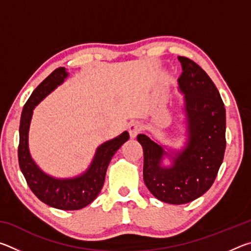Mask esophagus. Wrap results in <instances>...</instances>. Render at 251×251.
I'll use <instances>...</instances> for the list:
<instances>
[{
  "instance_id": "esophagus-1",
  "label": "esophagus",
  "mask_w": 251,
  "mask_h": 251,
  "mask_svg": "<svg viewBox=\"0 0 251 251\" xmlns=\"http://www.w3.org/2000/svg\"><path fill=\"white\" fill-rule=\"evenodd\" d=\"M139 130H141V125H139L138 123H131V124L128 127V131H129L130 138H135L136 136L138 135Z\"/></svg>"
}]
</instances>
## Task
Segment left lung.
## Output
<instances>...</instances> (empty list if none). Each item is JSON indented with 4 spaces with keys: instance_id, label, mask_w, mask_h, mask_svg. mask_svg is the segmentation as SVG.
Instances as JSON below:
<instances>
[{
    "instance_id": "8db88e82",
    "label": "left lung",
    "mask_w": 251,
    "mask_h": 251,
    "mask_svg": "<svg viewBox=\"0 0 251 251\" xmlns=\"http://www.w3.org/2000/svg\"><path fill=\"white\" fill-rule=\"evenodd\" d=\"M178 78L184 95L187 142L180 151L169 150L145 134L137 141L144 151V181L159 201L181 205L195 201L214 184L226 150V109L215 84L192 59L178 56ZM167 156L172 164L165 167Z\"/></svg>"
}]
</instances>
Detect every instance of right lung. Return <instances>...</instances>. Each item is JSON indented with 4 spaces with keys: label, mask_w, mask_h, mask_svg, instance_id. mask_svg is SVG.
<instances>
[{
    "label": "right lung",
    "mask_w": 251,
    "mask_h": 251,
    "mask_svg": "<svg viewBox=\"0 0 251 251\" xmlns=\"http://www.w3.org/2000/svg\"><path fill=\"white\" fill-rule=\"evenodd\" d=\"M67 76L69 73L65 67L56 69L29 96L21 115L18 155L21 172L33 194L41 201L57 209L77 210L90 205L99 196L103 188L109 161L123 144L128 141L129 134L128 131H124L97 147L91 165L78 176L56 178L42 171L33 160L28 148V131L33 110L50 93L64 82Z\"/></svg>",
    "instance_id": "obj_1"
}]
</instances>
